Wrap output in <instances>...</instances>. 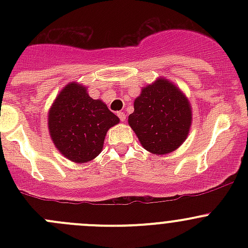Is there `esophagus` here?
<instances>
[{
	"label": "esophagus",
	"instance_id": "1",
	"mask_svg": "<svg viewBox=\"0 0 248 248\" xmlns=\"http://www.w3.org/2000/svg\"><path fill=\"white\" fill-rule=\"evenodd\" d=\"M117 116H119V119L121 120V121H124V120H126V114H124V111L117 112Z\"/></svg>",
	"mask_w": 248,
	"mask_h": 248
}]
</instances>
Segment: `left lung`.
<instances>
[{"label": "left lung", "instance_id": "left-lung-1", "mask_svg": "<svg viewBox=\"0 0 248 248\" xmlns=\"http://www.w3.org/2000/svg\"><path fill=\"white\" fill-rule=\"evenodd\" d=\"M191 107L186 97L168 80L158 79L142 89L134 101L128 124L147 151L166 155L176 150L188 134Z\"/></svg>", "mask_w": 248, "mask_h": 248}]
</instances>
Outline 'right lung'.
I'll return each mask as SVG.
<instances>
[{"mask_svg": "<svg viewBox=\"0 0 248 248\" xmlns=\"http://www.w3.org/2000/svg\"><path fill=\"white\" fill-rule=\"evenodd\" d=\"M119 117L99 99H92L81 85H67L49 111V131L64 157L84 163L98 156L107 131Z\"/></svg>", "mask_w": 248, "mask_h": 248, "instance_id": "1", "label": "right lung"}]
</instances>
